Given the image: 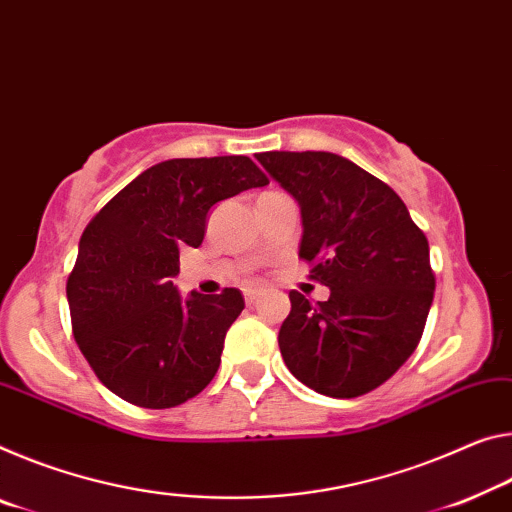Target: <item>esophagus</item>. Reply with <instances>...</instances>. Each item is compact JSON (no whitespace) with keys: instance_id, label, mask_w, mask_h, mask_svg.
<instances>
[{"instance_id":"obj_1","label":"esophagus","mask_w":512,"mask_h":512,"mask_svg":"<svg viewBox=\"0 0 512 512\" xmlns=\"http://www.w3.org/2000/svg\"><path fill=\"white\" fill-rule=\"evenodd\" d=\"M259 296H262V289H246V291H243V298H246L248 305H253Z\"/></svg>"}]
</instances>
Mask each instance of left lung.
Instances as JSON below:
<instances>
[{"label":"left lung","instance_id":"obj_1","mask_svg":"<svg viewBox=\"0 0 512 512\" xmlns=\"http://www.w3.org/2000/svg\"><path fill=\"white\" fill-rule=\"evenodd\" d=\"M257 161L296 198L298 257L330 289L310 303L289 291L278 344L314 392L355 399L383 385L415 353L433 303L428 239L385 182L332 152H262Z\"/></svg>","mask_w":512,"mask_h":512}]
</instances>
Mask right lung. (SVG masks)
I'll return each mask as SVG.
<instances>
[{
    "mask_svg": "<svg viewBox=\"0 0 512 512\" xmlns=\"http://www.w3.org/2000/svg\"><path fill=\"white\" fill-rule=\"evenodd\" d=\"M248 157L168 159L116 193L79 241L68 278L72 335L95 376L139 408H175L221 364L239 289L182 298L180 248H198L216 202L266 186Z\"/></svg>",
    "mask_w": 512,
    "mask_h": 512,
    "instance_id": "obj_1",
    "label": "right lung"
}]
</instances>
